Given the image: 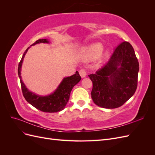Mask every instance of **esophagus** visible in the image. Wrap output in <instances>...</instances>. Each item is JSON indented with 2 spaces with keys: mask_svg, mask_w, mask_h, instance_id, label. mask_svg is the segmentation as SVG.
<instances>
[{
  "mask_svg": "<svg viewBox=\"0 0 155 155\" xmlns=\"http://www.w3.org/2000/svg\"><path fill=\"white\" fill-rule=\"evenodd\" d=\"M79 75H80V76L82 78L86 77V76H87V71L85 69H81L80 70H79Z\"/></svg>",
  "mask_w": 155,
  "mask_h": 155,
  "instance_id": "esophagus-1",
  "label": "esophagus"
}]
</instances>
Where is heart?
<instances>
[{
	"mask_svg": "<svg viewBox=\"0 0 155 155\" xmlns=\"http://www.w3.org/2000/svg\"><path fill=\"white\" fill-rule=\"evenodd\" d=\"M104 46L102 44L96 43L88 46L83 50V55L87 60H94L98 58L101 54ZM108 55V52L105 54V56Z\"/></svg>",
	"mask_w": 155,
	"mask_h": 155,
	"instance_id": "obj_1",
	"label": "heart"
}]
</instances>
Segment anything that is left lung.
<instances>
[{
  "label": "left lung",
  "mask_w": 155,
  "mask_h": 155,
  "mask_svg": "<svg viewBox=\"0 0 155 155\" xmlns=\"http://www.w3.org/2000/svg\"><path fill=\"white\" fill-rule=\"evenodd\" d=\"M138 71V61L132 45L122 42L104 67L88 76L93 83L94 103L106 109L123 105L137 90Z\"/></svg>",
  "instance_id": "8db88e82"
}]
</instances>
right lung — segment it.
<instances>
[{
	"instance_id": "add662e5",
	"label": "right lung",
	"mask_w": 155,
	"mask_h": 155,
	"mask_svg": "<svg viewBox=\"0 0 155 155\" xmlns=\"http://www.w3.org/2000/svg\"><path fill=\"white\" fill-rule=\"evenodd\" d=\"M41 43H49V41L46 39H39L31 46ZM29 48L30 47L28 48L23 54L18 67V75L20 78L22 94L25 100L36 109L45 112H57L63 110L69 100L70 94L72 90V88L81 80V78L79 76V72L76 71V74L72 76L64 78L55 92L51 94L46 96L37 95L34 92H30L26 87L25 83L22 82L21 76V70L23 59Z\"/></svg>"
}]
</instances>
